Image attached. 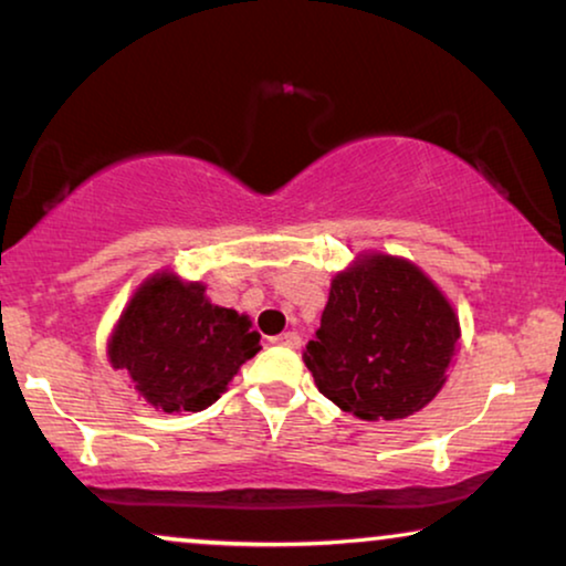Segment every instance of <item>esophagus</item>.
Returning <instances> with one entry per match:
<instances>
[{
    "label": "esophagus",
    "instance_id": "1",
    "mask_svg": "<svg viewBox=\"0 0 566 566\" xmlns=\"http://www.w3.org/2000/svg\"><path fill=\"white\" fill-rule=\"evenodd\" d=\"M273 345H281V347H298V345H301V337H298V332H283V335L273 337Z\"/></svg>",
    "mask_w": 566,
    "mask_h": 566
}]
</instances>
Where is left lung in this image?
<instances>
[{"label": "left lung", "instance_id": "obj_1", "mask_svg": "<svg viewBox=\"0 0 566 566\" xmlns=\"http://www.w3.org/2000/svg\"><path fill=\"white\" fill-rule=\"evenodd\" d=\"M459 319L412 262L366 254L332 281L304 363L316 389L360 420H405L440 391Z\"/></svg>", "mask_w": 566, "mask_h": 566}]
</instances>
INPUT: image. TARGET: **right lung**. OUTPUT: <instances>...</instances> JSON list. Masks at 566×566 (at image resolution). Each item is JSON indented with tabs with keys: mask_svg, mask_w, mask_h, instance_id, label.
<instances>
[{
	"mask_svg": "<svg viewBox=\"0 0 566 566\" xmlns=\"http://www.w3.org/2000/svg\"><path fill=\"white\" fill-rule=\"evenodd\" d=\"M234 308L213 306L206 285L172 273L146 281L111 339L113 368L161 412H200L221 397L242 363L260 350V335Z\"/></svg>",
	"mask_w": 566,
	"mask_h": 566,
	"instance_id": "right-lung-1",
	"label": "right lung"
}]
</instances>
